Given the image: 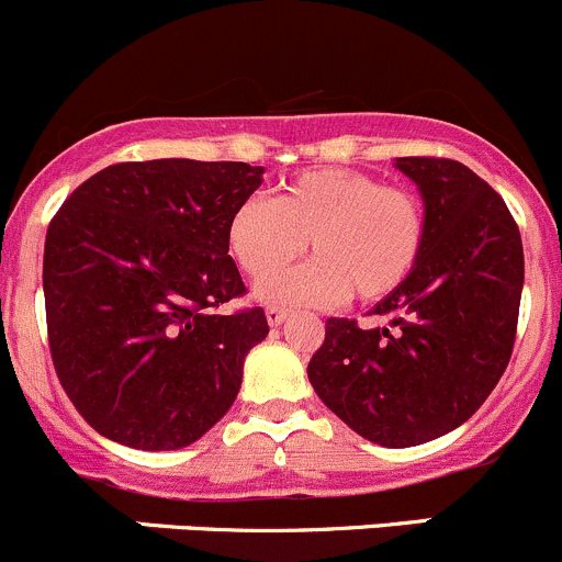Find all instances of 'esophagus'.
Here are the masks:
<instances>
[{
    "label": "esophagus",
    "mask_w": 562,
    "mask_h": 562,
    "mask_svg": "<svg viewBox=\"0 0 562 562\" xmlns=\"http://www.w3.org/2000/svg\"><path fill=\"white\" fill-rule=\"evenodd\" d=\"M285 317H288V310L277 307V304H269V307H266V321H269V326H280Z\"/></svg>",
    "instance_id": "34e87169"
}]
</instances>
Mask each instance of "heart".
I'll return each instance as SVG.
<instances>
[{
    "mask_svg": "<svg viewBox=\"0 0 562 562\" xmlns=\"http://www.w3.org/2000/svg\"><path fill=\"white\" fill-rule=\"evenodd\" d=\"M228 249L266 282L314 241L318 260L263 285L280 304L331 307L353 293L383 302L416 271L427 241L422 198L353 168H310L282 181L274 201L249 195L231 212Z\"/></svg>",
    "mask_w": 562,
    "mask_h": 562,
    "instance_id": "heart-1",
    "label": "heart"
}]
</instances>
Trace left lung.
<instances>
[{
    "label": "left lung",
    "instance_id": "obj_1",
    "mask_svg": "<svg viewBox=\"0 0 562 562\" xmlns=\"http://www.w3.org/2000/svg\"><path fill=\"white\" fill-rule=\"evenodd\" d=\"M427 203V241L411 280L361 328L328 317L310 359L315 394L353 432L389 449L468 422L506 372L517 339L525 255L506 201L449 157H400Z\"/></svg>",
    "mask_w": 562,
    "mask_h": 562
}]
</instances>
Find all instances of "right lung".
Returning a JSON list of instances; mask_svg holds the SVG:
<instances>
[{"mask_svg": "<svg viewBox=\"0 0 562 562\" xmlns=\"http://www.w3.org/2000/svg\"><path fill=\"white\" fill-rule=\"evenodd\" d=\"M247 162H116L70 192L45 234L43 291L56 378L89 427L130 449L195 443L234 405L266 339L228 217L260 184Z\"/></svg>", "mask_w": 562, "mask_h": 562, "instance_id": "1", "label": "right lung"}]
</instances>
